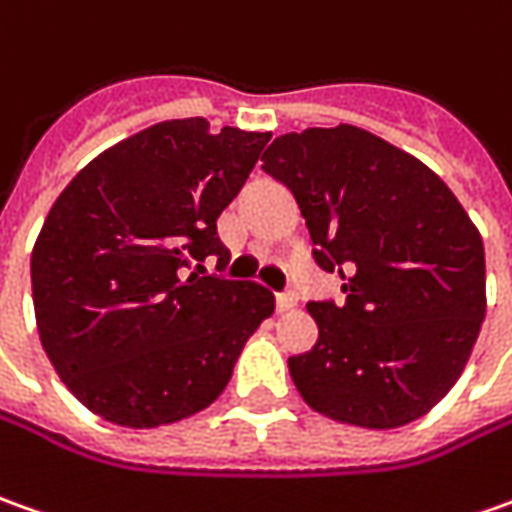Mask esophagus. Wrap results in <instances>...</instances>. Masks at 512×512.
Here are the masks:
<instances>
[{
    "mask_svg": "<svg viewBox=\"0 0 512 512\" xmlns=\"http://www.w3.org/2000/svg\"><path fill=\"white\" fill-rule=\"evenodd\" d=\"M296 307V293H276V310L290 312Z\"/></svg>",
    "mask_w": 512,
    "mask_h": 512,
    "instance_id": "obj_1",
    "label": "esophagus"
}]
</instances>
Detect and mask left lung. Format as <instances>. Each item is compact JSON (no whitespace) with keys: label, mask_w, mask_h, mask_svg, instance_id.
I'll return each mask as SVG.
<instances>
[{"label":"left lung","mask_w":512,"mask_h":512,"mask_svg":"<svg viewBox=\"0 0 512 512\" xmlns=\"http://www.w3.org/2000/svg\"><path fill=\"white\" fill-rule=\"evenodd\" d=\"M262 171L287 185L312 259L346 301H310V352L287 360L318 414L397 428L451 392L485 321V248L451 188L417 157L341 123L276 137Z\"/></svg>","instance_id":"1"}]
</instances>
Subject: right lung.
<instances>
[{"mask_svg":"<svg viewBox=\"0 0 512 512\" xmlns=\"http://www.w3.org/2000/svg\"><path fill=\"white\" fill-rule=\"evenodd\" d=\"M267 132L205 118L154 123L98 154L61 191L30 256L39 338L89 411L157 428L208 408L273 293L206 273L231 253L216 219L242 191Z\"/></svg>","mask_w":512,"mask_h":512,"instance_id":"right-lung-1","label":"right lung"}]
</instances>
